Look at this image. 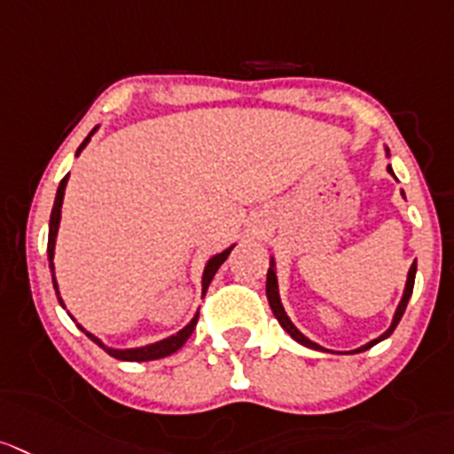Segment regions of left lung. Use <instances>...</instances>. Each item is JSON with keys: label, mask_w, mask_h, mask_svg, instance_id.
<instances>
[{"label": "left lung", "mask_w": 454, "mask_h": 454, "mask_svg": "<svg viewBox=\"0 0 454 454\" xmlns=\"http://www.w3.org/2000/svg\"><path fill=\"white\" fill-rule=\"evenodd\" d=\"M386 153H387V149H386ZM387 155H390V153H387ZM387 174H390V176H395V171H392V167H390V165H387ZM401 196H403V192H401ZM403 198H405V196H403ZM414 274H417V261H414L412 265H410V271H408V280H405L403 296H401V303H399V308H396L395 317H392V323H390V327H387V330L383 332V334L379 336V339L370 340V343L361 345V348L352 349V352H348V354L365 352V349H370V348H372V345H377L379 340L387 339V336H390L392 332H395V327L399 325L401 317H403L405 308H408V301H410V296H412V287H414ZM265 292H267V301H270V308H271V312H274V317L278 318L280 327H283V330L287 332V334L292 336V339H294L296 343L305 345V348H312V349H323V352H330V349L321 348V345H318V343H314V340H309L308 336H305L303 332H301L299 327L294 325V323L289 321V317H287V314H285V308H283V303H280V294H278V278H276V262H274V258H271V262H270V270H267V285H265Z\"/></svg>", "instance_id": "1"}]
</instances>
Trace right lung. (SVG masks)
I'll use <instances>...</instances> for the list:
<instances>
[{"label": "right lung", "mask_w": 454, "mask_h": 454, "mask_svg": "<svg viewBox=\"0 0 454 454\" xmlns=\"http://www.w3.org/2000/svg\"><path fill=\"white\" fill-rule=\"evenodd\" d=\"M95 131H98V127H95L93 131H90L89 136H86V140L82 142L80 149H77V153H75V155H80V153H82V149H84V146L89 145L90 136H93ZM67 183H68V174L64 176L62 183H59V187H58V193H55V205H53V211H51V223H49V249H46V254H49V267H51V274H53V287H55V294H58V301H59V305H62V308H64V301H62V296H59L58 280H55V265H53V256H55V239H58V230H59V218H62V202H64V192H67ZM231 249H234V245H231V247L224 249V252L215 254V256H211L209 261H207L205 271H202V296L207 294V287H209L211 278H214V276H215V271H218V267L223 265L224 261H227V256H230V254H231ZM68 317H71V314H68ZM71 318H73V317H71ZM73 321H75V318H73ZM196 323H198V312H196V317H193L192 321H189L187 325L183 327V330L176 332L174 336H167V339L158 340V343L142 345V348H127V349H115V348H109V345L102 343V340L98 339V336H93V334H90V332H86L84 327H82V325H77V327H80V330L84 332V334L89 336V339L93 340V343L100 345V348L105 349L106 354H111V356H114V359H120V361H155V359H165V356H169V354L178 352V349L183 348L184 343H187V339H189V336H192V332L196 330Z\"/></svg>", "instance_id": "1"}]
</instances>
